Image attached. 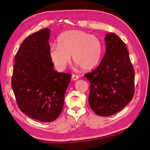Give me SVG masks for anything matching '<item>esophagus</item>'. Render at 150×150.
<instances>
[{
  "label": "esophagus",
  "mask_w": 150,
  "mask_h": 150,
  "mask_svg": "<svg viewBox=\"0 0 150 150\" xmlns=\"http://www.w3.org/2000/svg\"><path fill=\"white\" fill-rule=\"evenodd\" d=\"M79 77V75H75V74L72 75V77H71L72 79H73V81H75V80L78 79Z\"/></svg>",
  "instance_id": "obj_1"
}]
</instances>
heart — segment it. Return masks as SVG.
I'll use <instances>...</instances> for the list:
<instances>
[{
	"instance_id": "heart-1",
	"label": "heart",
	"mask_w": 150,
	"mask_h": 150,
	"mask_svg": "<svg viewBox=\"0 0 150 150\" xmlns=\"http://www.w3.org/2000/svg\"><path fill=\"white\" fill-rule=\"evenodd\" d=\"M58 44L50 45V59L57 69L62 71L71 62L84 70H91L99 63L103 54V44L95 35L81 30L63 32L58 38Z\"/></svg>"
}]
</instances>
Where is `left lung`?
<instances>
[{
    "label": "left lung",
    "instance_id": "left-lung-1",
    "mask_svg": "<svg viewBox=\"0 0 150 150\" xmlns=\"http://www.w3.org/2000/svg\"><path fill=\"white\" fill-rule=\"evenodd\" d=\"M106 54L99 65L85 76L90 83L88 103L96 115L109 116L123 109L134 95V69L124 42L106 35Z\"/></svg>",
    "mask_w": 150,
    "mask_h": 150
}]
</instances>
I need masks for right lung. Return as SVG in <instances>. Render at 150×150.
Masks as SVG:
<instances>
[{"label":"right lung","mask_w":150,"mask_h":150,"mask_svg":"<svg viewBox=\"0 0 150 150\" xmlns=\"http://www.w3.org/2000/svg\"><path fill=\"white\" fill-rule=\"evenodd\" d=\"M50 32L42 29L24 40L15 56L11 79L20 110L44 122L55 120L62 112L71 77L54 69L49 54Z\"/></svg>","instance_id":"obj_1"}]
</instances>
